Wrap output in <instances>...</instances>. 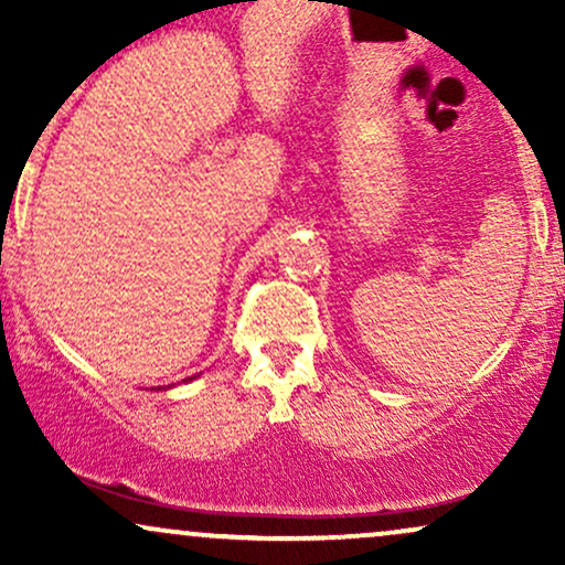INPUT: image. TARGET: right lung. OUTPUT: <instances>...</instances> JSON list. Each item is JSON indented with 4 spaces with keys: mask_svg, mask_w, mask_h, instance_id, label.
I'll use <instances>...</instances> for the list:
<instances>
[{
    "mask_svg": "<svg viewBox=\"0 0 565 565\" xmlns=\"http://www.w3.org/2000/svg\"><path fill=\"white\" fill-rule=\"evenodd\" d=\"M191 380H193V377H191Z\"/></svg>",
    "mask_w": 565,
    "mask_h": 565,
    "instance_id": "1",
    "label": "right lung"
}]
</instances>
